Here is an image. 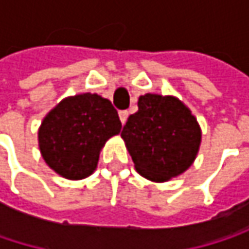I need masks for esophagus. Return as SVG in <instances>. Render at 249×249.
Instances as JSON below:
<instances>
[{"label": "esophagus", "mask_w": 249, "mask_h": 249, "mask_svg": "<svg viewBox=\"0 0 249 249\" xmlns=\"http://www.w3.org/2000/svg\"><path fill=\"white\" fill-rule=\"evenodd\" d=\"M120 120H121L123 125L126 123V120H128V111H120Z\"/></svg>", "instance_id": "1"}]
</instances>
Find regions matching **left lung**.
<instances>
[{"instance_id":"obj_1","label":"left lung","mask_w":249,"mask_h":249,"mask_svg":"<svg viewBox=\"0 0 249 249\" xmlns=\"http://www.w3.org/2000/svg\"><path fill=\"white\" fill-rule=\"evenodd\" d=\"M135 170L151 181L184 173L200 145V126L190 109L174 96L145 93L138 111L121 131Z\"/></svg>"}]
</instances>
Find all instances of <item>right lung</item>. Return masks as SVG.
<instances>
[{
    "label": "right lung",
    "instance_id": "right-lung-1",
    "mask_svg": "<svg viewBox=\"0 0 249 249\" xmlns=\"http://www.w3.org/2000/svg\"><path fill=\"white\" fill-rule=\"evenodd\" d=\"M121 121L111 101L96 93L65 98L38 128L40 153L50 169L80 180L95 172L101 148L120 134Z\"/></svg>",
    "mask_w": 249,
    "mask_h": 249
}]
</instances>
